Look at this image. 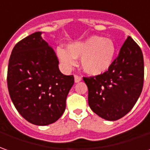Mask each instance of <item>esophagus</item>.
Wrapping results in <instances>:
<instances>
[{"label":"esophagus","instance_id":"1","mask_svg":"<svg viewBox=\"0 0 150 150\" xmlns=\"http://www.w3.org/2000/svg\"><path fill=\"white\" fill-rule=\"evenodd\" d=\"M80 80H81V77H80V76H79V75H75V83H78V82H79Z\"/></svg>","mask_w":150,"mask_h":150}]
</instances>
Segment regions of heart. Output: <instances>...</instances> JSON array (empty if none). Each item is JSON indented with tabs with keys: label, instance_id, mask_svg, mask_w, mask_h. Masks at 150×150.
<instances>
[{
	"label": "heart",
	"instance_id": "b5f03b06",
	"mask_svg": "<svg viewBox=\"0 0 150 150\" xmlns=\"http://www.w3.org/2000/svg\"><path fill=\"white\" fill-rule=\"evenodd\" d=\"M57 54L67 70L75 67L76 58H81L83 71L95 76L104 74L112 67L116 55V45L110 38L92 36L83 41L71 42L67 46V51L58 48Z\"/></svg>",
	"mask_w": 150,
	"mask_h": 150
}]
</instances>
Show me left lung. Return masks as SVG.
<instances>
[{
  "label": "left lung",
  "instance_id": "left-lung-1",
  "mask_svg": "<svg viewBox=\"0 0 150 150\" xmlns=\"http://www.w3.org/2000/svg\"><path fill=\"white\" fill-rule=\"evenodd\" d=\"M83 79L88 87V105L93 112L105 120L117 121L132 109L142 92V51L128 36L108 71Z\"/></svg>",
  "mask_w": 150,
  "mask_h": 150
}]
</instances>
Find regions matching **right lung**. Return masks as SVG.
Wrapping results in <instances>:
<instances>
[{
	"instance_id": "add662e5",
	"label": "right lung",
	"mask_w": 150,
	"mask_h": 150,
	"mask_svg": "<svg viewBox=\"0 0 150 150\" xmlns=\"http://www.w3.org/2000/svg\"><path fill=\"white\" fill-rule=\"evenodd\" d=\"M36 32L16 43L7 71V86L15 108L28 122L47 126L57 122L75 79L59 70L52 47Z\"/></svg>"
}]
</instances>
